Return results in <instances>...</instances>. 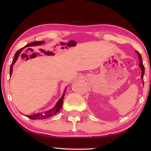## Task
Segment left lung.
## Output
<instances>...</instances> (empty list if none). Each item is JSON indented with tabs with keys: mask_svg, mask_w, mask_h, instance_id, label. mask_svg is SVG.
Wrapping results in <instances>:
<instances>
[{
	"mask_svg": "<svg viewBox=\"0 0 151 151\" xmlns=\"http://www.w3.org/2000/svg\"><path fill=\"white\" fill-rule=\"evenodd\" d=\"M136 52L138 54L139 58V61H140V63H139V67H140V68H141V70H142V75H141V77H142V79H143L144 72H145V68H144V65H143V63H142V56H141V55H140V54L139 53V52H138L137 51H136ZM143 81H144V80H143Z\"/></svg>",
	"mask_w": 151,
	"mask_h": 151,
	"instance_id": "8db88e82",
	"label": "left lung"
}]
</instances>
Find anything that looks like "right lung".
<instances>
[{"label": "right lung", "instance_id": "add662e5", "mask_svg": "<svg viewBox=\"0 0 151 151\" xmlns=\"http://www.w3.org/2000/svg\"><path fill=\"white\" fill-rule=\"evenodd\" d=\"M43 41H35V42H32L31 43H29L27 44V45H25V47H29V46H32V45H41V44H43ZM24 48L25 47H22L21 49H19L18 51L16 52L15 55H14V59L12 61V63L11 65H10V71H9V74L11 75L12 73V67H13V65L14 64V63L16 61H17V60L18 59V58H19L20 54H21V52H22V50H23ZM64 94H65V92H64L63 96H61V98L59 100V101L57 102V105H56L55 107H54L52 109H51L50 110H48L45 112V113L44 114H34V115H26L27 116L28 118H29V119H47V118H49L50 116H52V115H54V114H57L58 112H59V110L61 109L62 105H63V97H64Z\"/></svg>", "mask_w": 151, "mask_h": 151}]
</instances>
